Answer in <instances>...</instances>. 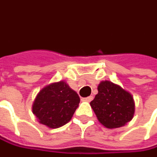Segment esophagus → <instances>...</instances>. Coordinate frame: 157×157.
<instances>
[{
    "label": "esophagus",
    "instance_id": "1",
    "mask_svg": "<svg viewBox=\"0 0 157 157\" xmlns=\"http://www.w3.org/2000/svg\"><path fill=\"white\" fill-rule=\"evenodd\" d=\"M92 99H93V97H92V96H89V97L82 98V100H83V101H87V102H90Z\"/></svg>",
    "mask_w": 157,
    "mask_h": 157
}]
</instances>
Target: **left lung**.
Masks as SVG:
<instances>
[{
    "instance_id": "1",
    "label": "left lung",
    "mask_w": 157,
    "mask_h": 157,
    "mask_svg": "<svg viewBox=\"0 0 157 157\" xmlns=\"http://www.w3.org/2000/svg\"><path fill=\"white\" fill-rule=\"evenodd\" d=\"M98 90L90 106L101 124L114 129L124 126L132 119L135 105L128 91L109 81L101 82Z\"/></svg>"
}]
</instances>
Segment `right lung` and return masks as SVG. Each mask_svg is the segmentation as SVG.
I'll list each match as a JSON object with an SVG mask.
<instances>
[{
	"label": "right lung",
	"mask_w": 157,
	"mask_h": 157,
	"mask_svg": "<svg viewBox=\"0 0 157 157\" xmlns=\"http://www.w3.org/2000/svg\"><path fill=\"white\" fill-rule=\"evenodd\" d=\"M79 103L78 94L61 81L44 87L38 93L33 113L40 124L55 129L69 122Z\"/></svg>",
	"instance_id": "obj_1"
}]
</instances>
